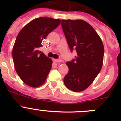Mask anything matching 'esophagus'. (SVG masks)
Listing matches in <instances>:
<instances>
[{"label": "esophagus", "mask_w": 121, "mask_h": 121, "mask_svg": "<svg viewBox=\"0 0 121 121\" xmlns=\"http://www.w3.org/2000/svg\"><path fill=\"white\" fill-rule=\"evenodd\" d=\"M53 61L56 63H61L63 62V60L61 59H53Z\"/></svg>", "instance_id": "esophagus-1"}]
</instances>
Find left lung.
I'll use <instances>...</instances> for the list:
<instances>
[{
    "label": "left lung",
    "mask_w": 121,
    "mask_h": 121,
    "mask_svg": "<svg viewBox=\"0 0 121 121\" xmlns=\"http://www.w3.org/2000/svg\"><path fill=\"white\" fill-rule=\"evenodd\" d=\"M61 26L69 49L76 50L75 59L66 63L68 73L64 78L66 87L74 92L87 88L99 73L104 48L94 28L82 20H62Z\"/></svg>",
    "instance_id": "8db88e82"
}]
</instances>
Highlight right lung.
<instances>
[{"instance_id": "right-lung-1", "label": "right lung", "mask_w": 121, "mask_h": 121, "mask_svg": "<svg viewBox=\"0 0 121 121\" xmlns=\"http://www.w3.org/2000/svg\"><path fill=\"white\" fill-rule=\"evenodd\" d=\"M60 24V19L41 17L26 24L18 34L12 56L16 71L26 85L38 87L46 81L53 62L39 48L43 39Z\"/></svg>"}]
</instances>
